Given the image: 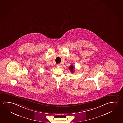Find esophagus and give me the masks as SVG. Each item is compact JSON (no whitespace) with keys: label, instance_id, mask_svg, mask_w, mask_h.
Instances as JSON below:
<instances>
[{"label":"esophagus","instance_id":"esophagus-1","mask_svg":"<svg viewBox=\"0 0 123 123\" xmlns=\"http://www.w3.org/2000/svg\"><path fill=\"white\" fill-rule=\"evenodd\" d=\"M57 67H61V65L60 64H58L57 65Z\"/></svg>","mask_w":123,"mask_h":123}]
</instances>
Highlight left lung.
<instances>
[{"mask_svg": "<svg viewBox=\"0 0 123 123\" xmlns=\"http://www.w3.org/2000/svg\"><path fill=\"white\" fill-rule=\"evenodd\" d=\"M68 68L70 70L71 73H73L74 72V66H73V65H71V66H70Z\"/></svg>", "mask_w": 123, "mask_h": 123, "instance_id": "1", "label": "left lung"}]
</instances>
